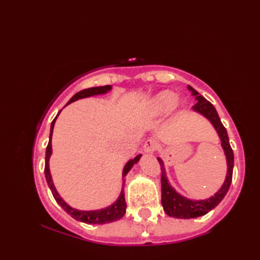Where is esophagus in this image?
Returning a JSON list of instances; mask_svg holds the SVG:
<instances>
[{
	"label": "esophagus",
	"mask_w": 260,
	"mask_h": 260,
	"mask_svg": "<svg viewBox=\"0 0 260 260\" xmlns=\"http://www.w3.org/2000/svg\"><path fill=\"white\" fill-rule=\"evenodd\" d=\"M156 147H157L156 141H154V140H147V141L145 142V144H144V151H145L146 153H153L154 151L156 150Z\"/></svg>",
	"instance_id": "esophagus-1"
}]
</instances>
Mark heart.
<instances>
[{"instance_id": "b5f03b06", "label": "heart", "mask_w": 260, "mask_h": 260, "mask_svg": "<svg viewBox=\"0 0 260 260\" xmlns=\"http://www.w3.org/2000/svg\"><path fill=\"white\" fill-rule=\"evenodd\" d=\"M176 103H178V95L175 92L171 90H163L156 93L151 99L148 108H150V112L154 116H163L169 113L170 110H172Z\"/></svg>"}]
</instances>
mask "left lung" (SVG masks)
<instances>
[{
	"label": "left lung",
	"instance_id": "8db88e82",
	"mask_svg": "<svg viewBox=\"0 0 260 260\" xmlns=\"http://www.w3.org/2000/svg\"><path fill=\"white\" fill-rule=\"evenodd\" d=\"M187 88H189L190 91H192V95L196 97V101H198V103L192 107V110L194 113L202 115L203 117H206L211 123L213 128L217 132L220 141H221V147L224 153L225 161H227V174H225L223 184L212 197L204 199V200H192V199L182 196L181 193H179L171 185L163 159L161 157H157V161L159 162L162 170L161 184L163 209L165 213L170 215V217L179 219L201 217V215L207 214L209 211H211L212 209L217 207L222 201L224 196L227 194L231 184V180H233L234 171V152L229 144L227 131H225L221 120H220L217 110H215L211 103L208 102L206 98L201 96L196 89H193L191 86H187Z\"/></svg>",
	"mask_w": 260,
	"mask_h": 260
}]
</instances>
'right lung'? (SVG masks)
I'll return each instance as SVG.
<instances>
[{
	"mask_svg": "<svg viewBox=\"0 0 260 260\" xmlns=\"http://www.w3.org/2000/svg\"><path fill=\"white\" fill-rule=\"evenodd\" d=\"M110 90H112V86H110V85L102 86V87L88 88V89L77 92L76 95L71 97V99L68 102L67 105L74 103L76 101H78V99L91 97V96H97V95H105V93L109 92ZM67 105H66V106H67ZM60 113H61V110H60L58 115L56 116V118H54L52 120V123H51L50 136H49V143H48L47 151H46L45 174H46L47 183H48L49 187H50L53 198L56 199V201L58 202L59 206L61 207L68 214H70L74 219H76L77 221H81V222L89 223V224L90 223L91 224H104V223L117 221V220H119L120 218L124 217V214L126 212V202H125V197H124L125 193H124L123 185H121V191L119 193L118 198L116 199L115 202H113L108 207L97 209V210H78L76 208L70 207L69 204L66 202L61 197H60V194L56 189V186H54L53 181H52V176H51V173H50V168H49V161H50V157H51V154H52L51 140H52V134H53V127H54V123H56V120H57ZM141 156L142 155L140 154V155H137L136 157L131 158L129 161L125 164V167L123 169V173H121V176H123V182H124L125 176L128 174V172L132 170V168H133L134 165L140 161Z\"/></svg>",
	"mask_w": 260,
	"mask_h": 260,
	"instance_id": "add662e5",
	"label": "right lung"
}]
</instances>
